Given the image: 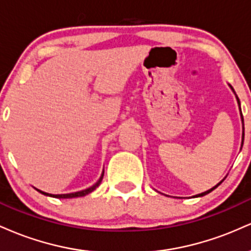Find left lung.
I'll return each mask as SVG.
<instances>
[{
    "label": "left lung",
    "mask_w": 251,
    "mask_h": 251,
    "mask_svg": "<svg viewBox=\"0 0 251 251\" xmlns=\"http://www.w3.org/2000/svg\"><path fill=\"white\" fill-rule=\"evenodd\" d=\"M230 88H231V89H232V92H234V93H235L234 88H232V87H231V86H230ZM236 99H237V102H238V105H240V99H238V97H237V96H236ZM241 114H242V113H241ZM242 123H243V117H242ZM243 140H244V127H243ZM243 140H242V144H243ZM221 183H222V181H221ZM221 183H218V184H217V185H216V186H214V188H212V189H210V190H208V191H205V192H201V194H200V195H197V196H196V197H203V196L208 195V194H209V192H211V191H212V190H215L216 188H217V186H218V185H220V184H221Z\"/></svg>",
    "instance_id": "obj_1"
}]
</instances>
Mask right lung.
Wrapping results in <instances>:
<instances>
[{"instance_id": "obj_1", "label": "right lung", "mask_w": 251, "mask_h": 251, "mask_svg": "<svg viewBox=\"0 0 251 251\" xmlns=\"http://www.w3.org/2000/svg\"><path fill=\"white\" fill-rule=\"evenodd\" d=\"M102 178H103V171H102V175H101V177L99 178V180L97 181L96 184H94L93 186H91V188H88V189H86V190H82V191H77V192H74V194H65V195H50V194H47V192H43V191H41V190H37V191L39 192H41L42 195H46V196H50V197H55V198H75V197H82V196H86V195H88V194H91L92 191H94V190H96L98 186L100 185V183H101V180H102Z\"/></svg>"}]
</instances>
